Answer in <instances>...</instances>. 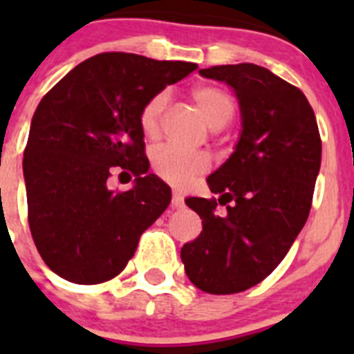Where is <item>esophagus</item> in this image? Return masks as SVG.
I'll return each instance as SVG.
<instances>
[{
  "mask_svg": "<svg viewBox=\"0 0 354 354\" xmlns=\"http://www.w3.org/2000/svg\"><path fill=\"white\" fill-rule=\"evenodd\" d=\"M184 205V196L180 192H174L171 193V207L174 209H180Z\"/></svg>",
  "mask_w": 354,
  "mask_h": 354,
  "instance_id": "esophagus-1",
  "label": "esophagus"
}]
</instances>
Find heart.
<instances>
[{"label":"heart","mask_w":354,"mask_h":354,"mask_svg":"<svg viewBox=\"0 0 354 354\" xmlns=\"http://www.w3.org/2000/svg\"><path fill=\"white\" fill-rule=\"evenodd\" d=\"M192 101L204 115L207 124L214 129H220L234 115V102L225 90L214 84H200L192 90ZM168 104V93L159 92L152 95L140 113L142 131L154 138L161 127V118ZM152 168L156 175L174 186H187L189 183L205 174L209 168V159L204 154H187L174 147H161L152 154Z\"/></svg>","instance_id":"b5f03b06"}]
</instances>
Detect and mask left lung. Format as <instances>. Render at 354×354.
<instances>
[{
    "instance_id": "left-lung-1",
    "label": "left lung",
    "mask_w": 354,
    "mask_h": 354,
    "mask_svg": "<svg viewBox=\"0 0 354 354\" xmlns=\"http://www.w3.org/2000/svg\"><path fill=\"white\" fill-rule=\"evenodd\" d=\"M239 99L243 131L207 184L218 198H186L202 232L180 250L187 278L209 294H236L270 277L305 225L321 168V136L305 93L253 64L200 68ZM227 205L223 216L217 204Z\"/></svg>"
}]
</instances>
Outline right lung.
Returning a JSON list of instances; mask_svg holds the SVG:
<instances>
[{"instance_id": "1", "label": "right lung", "mask_w": 354, "mask_h": 354, "mask_svg": "<svg viewBox=\"0 0 354 354\" xmlns=\"http://www.w3.org/2000/svg\"><path fill=\"white\" fill-rule=\"evenodd\" d=\"M195 68L189 62L101 53L42 97L23 171L31 237L58 277L83 286L115 278L168 207L171 189L149 174L140 113L150 97ZM115 171L137 177L133 190L109 189Z\"/></svg>"}]
</instances>
